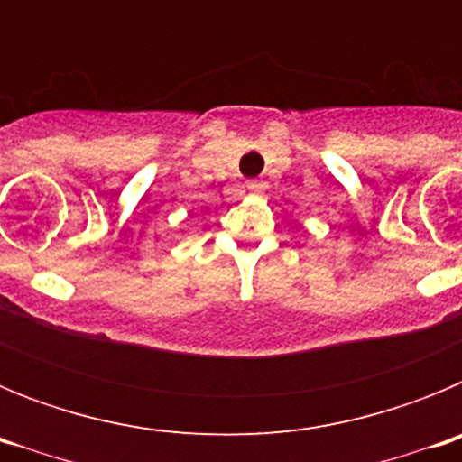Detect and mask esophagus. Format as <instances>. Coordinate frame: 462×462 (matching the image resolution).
Masks as SVG:
<instances>
[{"instance_id": "esophagus-1", "label": "esophagus", "mask_w": 462, "mask_h": 462, "mask_svg": "<svg viewBox=\"0 0 462 462\" xmlns=\"http://www.w3.org/2000/svg\"><path fill=\"white\" fill-rule=\"evenodd\" d=\"M245 185H247V189H254V191H259L261 187H263V182H261V180H247V182H245Z\"/></svg>"}]
</instances>
